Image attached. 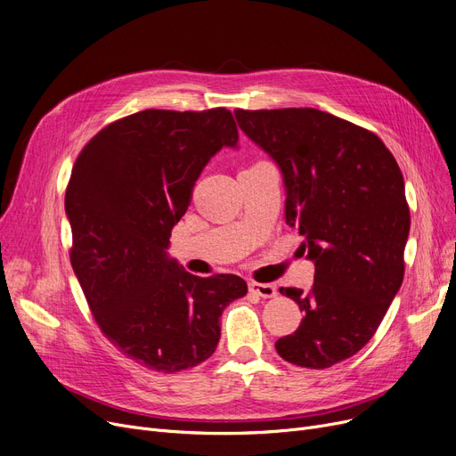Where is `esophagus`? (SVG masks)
Segmentation results:
<instances>
[{"label":"esophagus","mask_w":456,"mask_h":456,"mask_svg":"<svg viewBox=\"0 0 456 456\" xmlns=\"http://www.w3.org/2000/svg\"><path fill=\"white\" fill-rule=\"evenodd\" d=\"M249 290L256 296H261V298H275L277 296V289L270 283H255L251 281L249 283Z\"/></svg>","instance_id":"34e87169"}]
</instances>
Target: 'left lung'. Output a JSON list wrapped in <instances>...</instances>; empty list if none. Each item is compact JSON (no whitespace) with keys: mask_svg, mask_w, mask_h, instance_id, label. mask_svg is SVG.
Returning a JSON list of instances; mask_svg holds the SVG:
<instances>
[{"mask_svg":"<svg viewBox=\"0 0 456 456\" xmlns=\"http://www.w3.org/2000/svg\"><path fill=\"white\" fill-rule=\"evenodd\" d=\"M234 117L280 167L285 220L314 265L309 292L280 289L304 321L275 350L294 365L331 367L370 341L401 289L410 232L403 173L380 137L331 113L236 110Z\"/></svg>","mask_w":456,"mask_h":456,"instance_id":"8db88e82","label":"left lung"}]
</instances>
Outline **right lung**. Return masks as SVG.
I'll list each match as a JSON object with an SVG mask.
<instances>
[{
  "label": "right lung",
  "mask_w": 456,
  "mask_h": 456,
  "mask_svg": "<svg viewBox=\"0 0 456 456\" xmlns=\"http://www.w3.org/2000/svg\"><path fill=\"white\" fill-rule=\"evenodd\" d=\"M224 147L239 149L224 108L145 110L98 132L72 167V270L106 338L147 369L208 360L224 309L248 292L239 275H193L167 253L197 179Z\"/></svg>",
  "instance_id": "right-lung-1"
}]
</instances>
